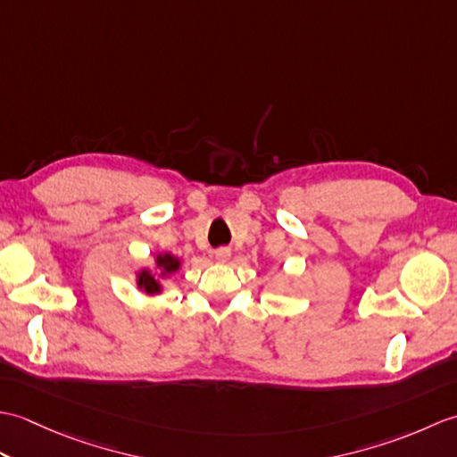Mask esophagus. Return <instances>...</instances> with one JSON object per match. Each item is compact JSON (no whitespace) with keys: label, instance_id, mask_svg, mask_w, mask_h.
I'll return each instance as SVG.
<instances>
[{"label":"esophagus","instance_id":"esophagus-1","mask_svg":"<svg viewBox=\"0 0 457 457\" xmlns=\"http://www.w3.org/2000/svg\"><path fill=\"white\" fill-rule=\"evenodd\" d=\"M213 255H216L218 261H228L229 255H231V251L228 247H220V249L213 251Z\"/></svg>","mask_w":457,"mask_h":457}]
</instances>
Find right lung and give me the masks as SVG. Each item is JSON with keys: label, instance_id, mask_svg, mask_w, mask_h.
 <instances>
[{"label": "right lung", "instance_id": "obj_1", "mask_svg": "<svg viewBox=\"0 0 457 457\" xmlns=\"http://www.w3.org/2000/svg\"><path fill=\"white\" fill-rule=\"evenodd\" d=\"M157 263H159V267H162L164 273H170V270L179 269V261L170 257V255H159ZM139 287L149 295L159 293V290H161V285L157 283V280H154V277L149 273V270H143V273L139 275Z\"/></svg>", "mask_w": 457, "mask_h": 457}]
</instances>
